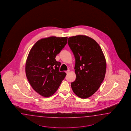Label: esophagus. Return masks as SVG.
I'll use <instances>...</instances> for the list:
<instances>
[{
  "instance_id": "34e87169",
  "label": "esophagus",
  "mask_w": 131,
  "mask_h": 131,
  "mask_svg": "<svg viewBox=\"0 0 131 131\" xmlns=\"http://www.w3.org/2000/svg\"><path fill=\"white\" fill-rule=\"evenodd\" d=\"M70 70H68L67 71H66V73H67V74H68V73H69V72H70Z\"/></svg>"
}]
</instances>
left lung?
<instances>
[{
    "label": "left lung",
    "instance_id": "obj_1",
    "mask_svg": "<svg viewBox=\"0 0 131 131\" xmlns=\"http://www.w3.org/2000/svg\"><path fill=\"white\" fill-rule=\"evenodd\" d=\"M68 43L75 58L76 79L71 86L76 95L86 99L98 90L104 79V55L96 41L86 36L70 37Z\"/></svg>",
    "mask_w": 131,
    "mask_h": 131
}]
</instances>
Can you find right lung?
Instances as JSON below:
<instances>
[{
	"label": "right lung",
	"instance_id": "obj_1",
	"mask_svg": "<svg viewBox=\"0 0 131 131\" xmlns=\"http://www.w3.org/2000/svg\"><path fill=\"white\" fill-rule=\"evenodd\" d=\"M67 37H50L38 41L29 51L25 65L27 78L34 90L49 97L58 90L66 73L59 71L55 60L67 44Z\"/></svg>",
	"mask_w": 131,
	"mask_h": 131
}]
</instances>
